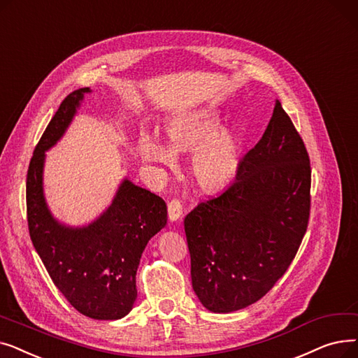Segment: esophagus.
I'll return each instance as SVG.
<instances>
[{
	"instance_id": "1",
	"label": "esophagus",
	"mask_w": 358,
	"mask_h": 358,
	"mask_svg": "<svg viewBox=\"0 0 358 358\" xmlns=\"http://www.w3.org/2000/svg\"><path fill=\"white\" fill-rule=\"evenodd\" d=\"M167 211H169V218L170 221H178L182 217V203L179 199H172L167 203Z\"/></svg>"
}]
</instances>
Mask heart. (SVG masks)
<instances>
[{"instance_id": "obj_1", "label": "heart", "mask_w": 358, "mask_h": 358, "mask_svg": "<svg viewBox=\"0 0 358 358\" xmlns=\"http://www.w3.org/2000/svg\"><path fill=\"white\" fill-rule=\"evenodd\" d=\"M220 125L221 117L215 110H194L169 125V147L150 134L144 135L140 155L147 163L173 167L175 155L194 151L189 166L192 180L202 191L217 192L234 179L241 156L237 135L230 129L218 131Z\"/></svg>"}]
</instances>
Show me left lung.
<instances>
[{
	"instance_id": "left-lung-1",
	"label": "left lung",
	"mask_w": 358,
	"mask_h": 358,
	"mask_svg": "<svg viewBox=\"0 0 358 358\" xmlns=\"http://www.w3.org/2000/svg\"><path fill=\"white\" fill-rule=\"evenodd\" d=\"M310 175L308 150L277 100L233 183L185 217L192 288L203 308L241 310L284 275L308 229Z\"/></svg>"
}]
</instances>
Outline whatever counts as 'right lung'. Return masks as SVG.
Returning <instances> with one entry per match:
<instances>
[{"label": "right lung", "mask_w": 358, "mask_h": 358, "mask_svg": "<svg viewBox=\"0 0 358 358\" xmlns=\"http://www.w3.org/2000/svg\"><path fill=\"white\" fill-rule=\"evenodd\" d=\"M89 87L68 94L41 137L27 170L26 206L30 239L49 277L74 309L99 320L128 315L137 299L135 275L152 236L167 223L166 202L124 179L110 206L89 226H65L43 195L45 151L54 147Z\"/></svg>", "instance_id": "obj_1"}]
</instances>
